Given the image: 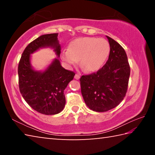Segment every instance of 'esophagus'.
Here are the masks:
<instances>
[{"mask_svg":"<svg viewBox=\"0 0 155 155\" xmlns=\"http://www.w3.org/2000/svg\"><path fill=\"white\" fill-rule=\"evenodd\" d=\"M80 77H81V76L79 74H76L75 76H74V78H75V79H77V80L79 79Z\"/></svg>","mask_w":155,"mask_h":155,"instance_id":"34e87169","label":"esophagus"}]
</instances>
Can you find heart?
Wrapping results in <instances>:
<instances>
[{
    "mask_svg": "<svg viewBox=\"0 0 155 155\" xmlns=\"http://www.w3.org/2000/svg\"><path fill=\"white\" fill-rule=\"evenodd\" d=\"M109 52V43L105 39L85 37L70 41L61 58L68 66L77 64L80 59L81 66L85 71L94 72L105 64Z\"/></svg>",
    "mask_w": 155,
    "mask_h": 155,
    "instance_id": "heart-1",
    "label": "heart"
}]
</instances>
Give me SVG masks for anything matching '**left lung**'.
Here are the masks:
<instances>
[{"label": "left lung", "instance_id": "left-lung-1", "mask_svg": "<svg viewBox=\"0 0 155 155\" xmlns=\"http://www.w3.org/2000/svg\"><path fill=\"white\" fill-rule=\"evenodd\" d=\"M109 59L98 72L80 78L81 94L90 109L104 112L115 108L127 91L130 65L124 49L109 36Z\"/></svg>", "mask_w": 155, "mask_h": 155}]
</instances>
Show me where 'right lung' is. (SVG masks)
Returning <instances> with one entry per match:
<instances>
[{"label":"right lung","mask_w":155,"mask_h":155,"mask_svg":"<svg viewBox=\"0 0 155 155\" xmlns=\"http://www.w3.org/2000/svg\"><path fill=\"white\" fill-rule=\"evenodd\" d=\"M58 33L41 35L26 47L18 64L19 88L31 107L40 114L54 115L61 112L65 104L64 90L74 77V72L61 65ZM53 48L58 57L44 71L34 70L30 54L40 48Z\"/></svg>","instance_id":"add662e5"}]
</instances>
